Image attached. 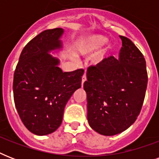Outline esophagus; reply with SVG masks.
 <instances>
[{
    "label": "esophagus",
    "mask_w": 159,
    "mask_h": 159,
    "mask_svg": "<svg viewBox=\"0 0 159 159\" xmlns=\"http://www.w3.org/2000/svg\"><path fill=\"white\" fill-rule=\"evenodd\" d=\"M86 80H87V76H86V74H84L83 76H82V86H83L84 82H86Z\"/></svg>",
    "instance_id": "34e87169"
}]
</instances>
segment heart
Returning <instances> with one entry per match:
<instances>
[{"instance_id":"b5f03b06","label":"heart","mask_w":159,"mask_h":159,"mask_svg":"<svg viewBox=\"0 0 159 159\" xmlns=\"http://www.w3.org/2000/svg\"><path fill=\"white\" fill-rule=\"evenodd\" d=\"M108 43V38L101 34H92L83 36L75 43L73 46V52L76 55L79 56H88L96 53L103 48ZM106 50L99 51L94 57L95 62H100L103 59Z\"/></svg>"}]
</instances>
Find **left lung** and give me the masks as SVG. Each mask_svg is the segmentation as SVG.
I'll return each mask as SVG.
<instances>
[{
  "instance_id": "left-lung-1",
  "label": "left lung",
  "mask_w": 159,
  "mask_h": 159,
  "mask_svg": "<svg viewBox=\"0 0 159 159\" xmlns=\"http://www.w3.org/2000/svg\"><path fill=\"white\" fill-rule=\"evenodd\" d=\"M122 40L119 57L105 58L87 69V120L100 134L112 136L126 130L139 115L148 83L146 62L129 39Z\"/></svg>"
}]
</instances>
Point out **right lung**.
<instances>
[{
  "label": "right lung",
  "instance_id": "add662e5",
  "mask_svg": "<svg viewBox=\"0 0 159 159\" xmlns=\"http://www.w3.org/2000/svg\"><path fill=\"white\" fill-rule=\"evenodd\" d=\"M64 30H47L22 50L14 74L16 110L26 128L36 135H47L62 124L68 100L82 86L83 69L62 72L60 60L50 53L62 50Z\"/></svg>",
  "mask_w": 159,
  "mask_h": 159
}]
</instances>
